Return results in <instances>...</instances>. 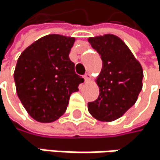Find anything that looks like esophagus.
<instances>
[{"instance_id": "1", "label": "esophagus", "mask_w": 160, "mask_h": 160, "mask_svg": "<svg viewBox=\"0 0 160 160\" xmlns=\"http://www.w3.org/2000/svg\"><path fill=\"white\" fill-rule=\"evenodd\" d=\"M83 78H84V81L87 82H89V81H90V78H91V77H90V75L87 73V74H85V75H84V77H83Z\"/></svg>"}]
</instances>
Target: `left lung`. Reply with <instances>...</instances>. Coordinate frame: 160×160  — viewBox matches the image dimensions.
Returning <instances> with one entry per match:
<instances>
[{
	"label": "left lung",
	"mask_w": 160,
	"mask_h": 160,
	"mask_svg": "<svg viewBox=\"0 0 160 160\" xmlns=\"http://www.w3.org/2000/svg\"><path fill=\"white\" fill-rule=\"evenodd\" d=\"M88 42L102 61L101 71L96 79L99 95L88 103V111L98 120L113 121L136 103L142 89L143 70L118 37L105 34L89 38Z\"/></svg>",
	"instance_id": "left-lung-1"
}]
</instances>
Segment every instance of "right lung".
I'll use <instances>...</instances> for the list:
<instances>
[{
	"mask_svg": "<svg viewBox=\"0 0 160 160\" xmlns=\"http://www.w3.org/2000/svg\"><path fill=\"white\" fill-rule=\"evenodd\" d=\"M75 38L44 36L19 57L14 72L18 97L35 120L49 123L66 111L72 93L84 79L76 74L69 59Z\"/></svg>",
	"mask_w": 160,
	"mask_h": 160,
	"instance_id": "right-lung-1",
	"label": "right lung"
}]
</instances>
